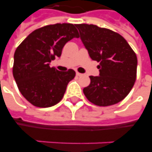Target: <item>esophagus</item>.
Listing matches in <instances>:
<instances>
[{"label":"esophagus","instance_id":"esophagus-1","mask_svg":"<svg viewBox=\"0 0 152 152\" xmlns=\"http://www.w3.org/2000/svg\"><path fill=\"white\" fill-rule=\"evenodd\" d=\"M76 75H77V76H83V74H81V73H78V72H76Z\"/></svg>","mask_w":152,"mask_h":152}]
</instances>
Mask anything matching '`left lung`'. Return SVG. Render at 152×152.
Segmentation results:
<instances>
[{
	"instance_id": "8db88e82",
	"label": "left lung",
	"mask_w": 152,
	"mask_h": 152,
	"mask_svg": "<svg viewBox=\"0 0 152 152\" xmlns=\"http://www.w3.org/2000/svg\"><path fill=\"white\" fill-rule=\"evenodd\" d=\"M76 27L91 60L100 62V74L90 76V84L83 88L84 95L99 106L121 102L136 81L135 52L121 35L112 30L87 23Z\"/></svg>"
}]
</instances>
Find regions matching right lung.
<instances>
[{
	"label": "right lung",
	"instance_id": "obj_1",
	"mask_svg": "<svg viewBox=\"0 0 152 152\" xmlns=\"http://www.w3.org/2000/svg\"><path fill=\"white\" fill-rule=\"evenodd\" d=\"M76 24L56 23L34 30L17 47L13 76L24 98L37 107L55 105L63 98L75 71L57 70L50 63L61 56L66 42L79 37Z\"/></svg>",
	"mask_w": 152,
	"mask_h": 152
}]
</instances>
